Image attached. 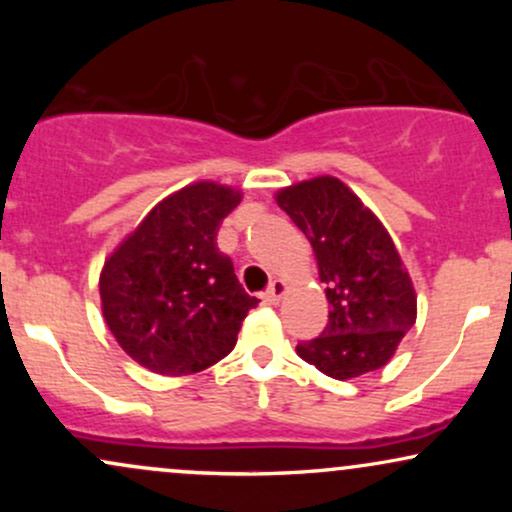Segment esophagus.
I'll list each match as a JSON object with an SVG mask.
<instances>
[{"mask_svg":"<svg viewBox=\"0 0 512 512\" xmlns=\"http://www.w3.org/2000/svg\"><path fill=\"white\" fill-rule=\"evenodd\" d=\"M284 293H286V284H284V281L274 279L272 284H269V289L264 291V301H267V303H279Z\"/></svg>","mask_w":512,"mask_h":512,"instance_id":"34e87169","label":"esophagus"}]
</instances>
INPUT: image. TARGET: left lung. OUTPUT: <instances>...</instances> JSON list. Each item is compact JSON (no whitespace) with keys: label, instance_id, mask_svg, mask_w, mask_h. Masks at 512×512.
Here are the masks:
<instances>
[{"label":"left lung","instance_id":"1","mask_svg":"<svg viewBox=\"0 0 512 512\" xmlns=\"http://www.w3.org/2000/svg\"><path fill=\"white\" fill-rule=\"evenodd\" d=\"M313 245L330 322L298 356L334 380L383 368L416 322V291L378 216L349 187L320 175L276 192Z\"/></svg>","mask_w":512,"mask_h":512}]
</instances>
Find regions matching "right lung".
Returning <instances> with one entry per match:
<instances>
[{
  "label": "right lung",
  "instance_id": "right-lung-1",
  "mask_svg": "<svg viewBox=\"0 0 512 512\" xmlns=\"http://www.w3.org/2000/svg\"><path fill=\"white\" fill-rule=\"evenodd\" d=\"M243 192L211 180L156 204L105 257L101 310L122 351L158 375H190L233 351L257 298L216 248L221 221Z\"/></svg>",
  "mask_w": 512,
  "mask_h": 512
}]
</instances>
